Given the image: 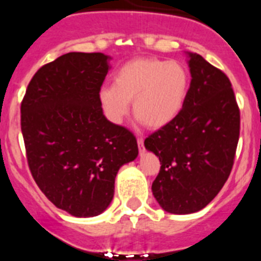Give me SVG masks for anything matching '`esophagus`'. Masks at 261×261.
<instances>
[{"mask_svg": "<svg viewBox=\"0 0 261 261\" xmlns=\"http://www.w3.org/2000/svg\"><path fill=\"white\" fill-rule=\"evenodd\" d=\"M137 144H138V149H140V153H144L145 147H144V138L138 137L137 138Z\"/></svg>", "mask_w": 261, "mask_h": 261, "instance_id": "1", "label": "esophagus"}]
</instances>
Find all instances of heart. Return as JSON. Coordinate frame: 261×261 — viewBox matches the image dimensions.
<instances>
[{"mask_svg": "<svg viewBox=\"0 0 261 261\" xmlns=\"http://www.w3.org/2000/svg\"><path fill=\"white\" fill-rule=\"evenodd\" d=\"M188 93V74L181 64L158 59H135L120 66L114 86H103L99 102L111 123L120 124L133 100V114L158 129L179 115Z\"/></svg>", "mask_w": 261, "mask_h": 261, "instance_id": "heart-1", "label": "heart"}]
</instances>
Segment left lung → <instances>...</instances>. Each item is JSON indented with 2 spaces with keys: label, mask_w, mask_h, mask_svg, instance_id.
I'll list each match as a JSON object with an SVG mask.
<instances>
[{
  "label": "left lung",
  "mask_w": 261,
  "mask_h": 261,
  "mask_svg": "<svg viewBox=\"0 0 261 261\" xmlns=\"http://www.w3.org/2000/svg\"><path fill=\"white\" fill-rule=\"evenodd\" d=\"M191 85L171 123L145 140L161 162L151 191L172 214L201 211L226 183L237 151L241 114L231 82L222 70L188 52Z\"/></svg>",
  "instance_id": "8db88e82"
}]
</instances>
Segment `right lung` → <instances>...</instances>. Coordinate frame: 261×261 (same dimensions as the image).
Returning a JSON list of instances; mask_svg holds the SVG:
<instances>
[{
  "label": "right lung",
  "mask_w": 261,
  "mask_h": 261,
  "mask_svg": "<svg viewBox=\"0 0 261 261\" xmlns=\"http://www.w3.org/2000/svg\"><path fill=\"white\" fill-rule=\"evenodd\" d=\"M103 53L70 52L41 66L20 105L27 162L41 192L74 217H95L114 199L119 168L138 155L137 140L106 119L99 91Z\"/></svg>",
  "instance_id": "1"
}]
</instances>
